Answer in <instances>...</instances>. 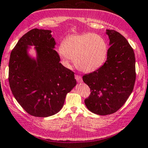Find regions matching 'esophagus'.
<instances>
[{
  "label": "esophagus",
  "instance_id": "34e87169",
  "mask_svg": "<svg viewBox=\"0 0 148 148\" xmlns=\"http://www.w3.org/2000/svg\"><path fill=\"white\" fill-rule=\"evenodd\" d=\"M75 79H76V81H78V83H81V82H82V78H81V77L80 76V75H75Z\"/></svg>",
  "mask_w": 148,
  "mask_h": 148
}]
</instances>
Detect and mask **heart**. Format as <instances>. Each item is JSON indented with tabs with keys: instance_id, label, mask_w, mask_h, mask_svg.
Returning a JSON list of instances; mask_svg holds the SVG:
<instances>
[{
	"instance_id": "1",
	"label": "heart",
	"mask_w": 148,
	"mask_h": 148,
	"mask_svg": "<svg viewBox=\"0 0 148 148\" xmlns=\"http://www.w3.org/2000/svg\"><path fill=\"white\" fill-rule=\"evenodd\" d=\"M108 47L102 36L91 33L69 36L63 41L59 54L66 64L75 60L77 68L92 73L100 68L107 60Z\"/></svg>"
}]
</instances>
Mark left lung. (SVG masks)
Listing matches in <instances>:
<instances>
[{"instance_id": "1", "label": "left lung", "mask_w": 148, "mask_h": 148, "mask_svg": "<svg viewBox=\"0 0 148 148\" xmlns=\"http://www.w3.org/2000/svg\"><path fill=\"white\" fill-rule=\"evenodd\" d=\"M110 48L105 64L96 71L83 76L91 94L85 99L86 108L100 115L119 110L133 91L136 79L133 49L121 34L107 29Z\"/></svg>"}]
</instances>
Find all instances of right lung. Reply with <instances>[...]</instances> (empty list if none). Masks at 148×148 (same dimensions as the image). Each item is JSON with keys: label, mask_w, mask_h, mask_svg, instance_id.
I'll use <instances>...</instances> for the list:
<instances>
[{"label": "right lung", "mask_w": 148, "mask_h": 148, "mask_svg": "<svg viewBox=\"0 0 148 148\" xmlns=\"http://www.w3.org/2000/svg\"><path fill=\"white\" fill-rule=\"evenodd\" d=\"M49 29H31L11 52L8 82L14 97L28 114L48 117L57 113L66 95L76 85L74 73L60 62L56 42ZM36 46L37 57L28 54Z\"/></svg>", "instance_id": "obj_1"}]
</instances>
